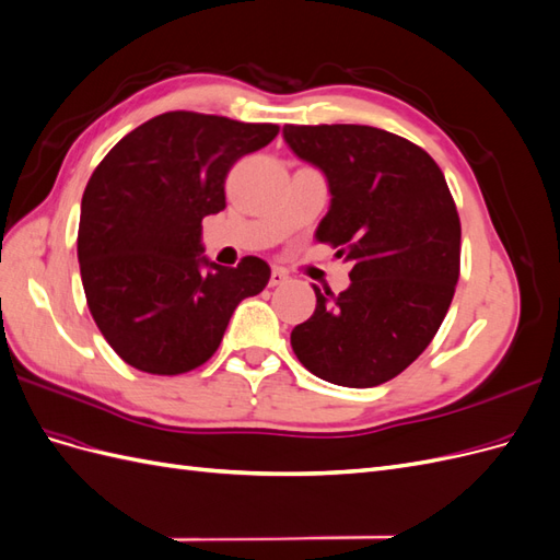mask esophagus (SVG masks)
I'll return each mask as SVG.
<instances>
[{"label":"esophagus","mask_w":560,"mask_h":560,"mask_svg":"<svg viewBox=\"0 0 560 560\" xmlns=\"http://www.w3.org/2000/svg\"><path fill=\"white\" fill-rule=\"evenodd\" d=\"M284 282H287V273H284L282 268L270 270V280H268L270 287H278V284H284Z\"/></svg>","instance_id":"1"}]
</instances>
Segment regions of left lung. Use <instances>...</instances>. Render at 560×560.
Returning <instances> with one entry per match:
<instances>
[{
  "mask_svg": "<svg viewBox=\"0 0 560 560\" xmlns=\"http://www.w3.org/2000/svg\"><path fill=\"white\" fill-rule=\"evenodd\" d=\"M282 138L329 186L315 238L352 264L341 294L313 284L317 306L292 329L294 354L334 385H381L430 346L460 276L444 173L428 151L371 126H284Z\"/></svg>",
  "mask_w": 560,
  "mask_h": 560,
  "instance_id": "obj_1",
  "label": "left lung"
}]
</instances>
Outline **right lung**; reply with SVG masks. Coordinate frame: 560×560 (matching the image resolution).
I'll use <instances>...</instances> for the list:
<instances>
[{
  "label": "right lung",
  "instance_id": "obj_1",
  "mask_svg": "<svg viewBox=\"0 0 560 560\" xmlns=\"http://www.w3.org/2000/svg\"><path fill=\"white\" fill-rule=\"evenodd\" d=\"M273 124L167 112L128 132L95 167L81 198L77 254L91 315L130 366L177 376L208 362L235 306L270 268L210 261L200 222L226 208L233 163L266 147Z\"/></svg>",
  "mask_w": 560,
  "mask_h": 560
}]
</instances>
